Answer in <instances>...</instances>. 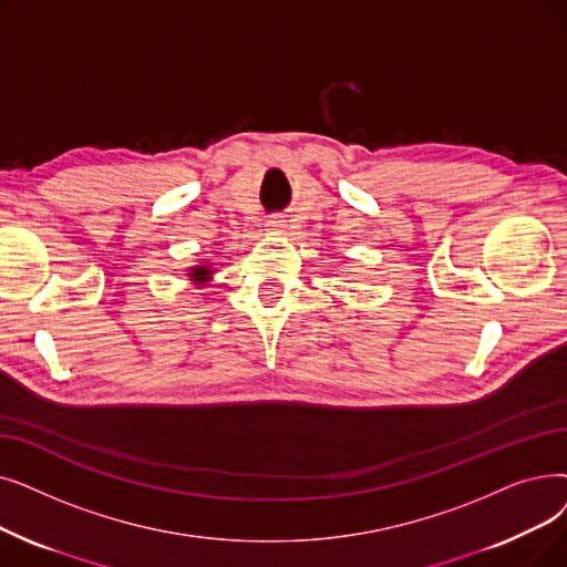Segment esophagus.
<instances>
[{"label": "esophagus", "instance_id": "obj_1", "mask_svg": "<svg viewBox=\"0 0 567 567\" xmlns=\"http://www.w3.org/2000/svg\"><path fill=\"white\" fill-rule=\"evenodd\" d=\"M285 227H287V225H285L282 217H270L268 223H266V231H268V234H282Z\"/></svg>", "mask_w": 567, "mask_h": 567}]
</instances>
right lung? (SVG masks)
Segmentation results:
<instances>
[{"label": "right lung", "instance_id": "obj_1", "mask_svg": "<svg viewBox=\"0 0 567 567\" xmlns=\"http://www.w3.org/2000/svg\"><path fill=\"white\" fill-rule=\"evenodd\" d=\"M213 266L208 264V261H202V264H196V266H189L187 268V280L194 285V287H208L210 285V280H213Z\"/></svg>", "mask_w": 567, "mask_h": 567}]
</instances>
